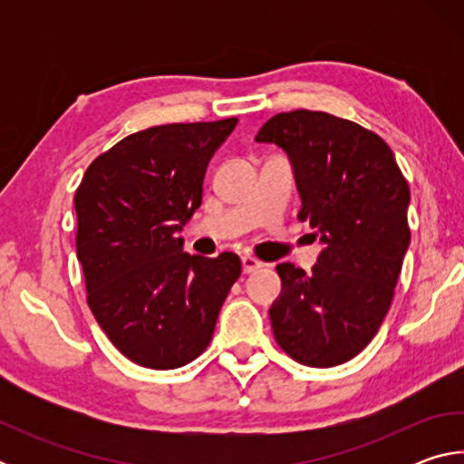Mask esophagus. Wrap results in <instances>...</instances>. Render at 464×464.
Wrapping results in <instances>:
<instances>
[{
  "instance_id": "esophagus-1",
  "label": "esophagus",
  "mask_w": 464,
  "mask_h": 464,
  "mask_svg": "<svg viewBox=\"0 0 464 464\" xmlns=\"http://www.w3.org/2000/svg\"><path fill=\"white\" fill-rule=\"evenodd\" d=\"M241 266H243V272L251 274V272L260 270L264 264H262L260 260H256V257H251V256H243V257H241Z\"/></svg>"
}]
</instances>
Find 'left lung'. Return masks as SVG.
I'll return each mask as SVG.
<instances>
[{"label":"left lung","mask_w":464,"mask_h":464,"mask_svg":"<svg viewBox=\"0 0 464 464\" xmlns=\"http://www.w3.org/2000/svg\"><path fill=\"white\" fill-rule=\"evenodd\" d=\"M257 143L286 153L301 196L298 218L319 235L307 274L276 266L274 337L296 362L327 368L360 354L391 307L410 247V186L384 140L327 112H282L257 130Z\"/></svg>","instance_id":"left-lung-1"}]
</instances>
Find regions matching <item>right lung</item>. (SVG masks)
<instances>
[{"label":"right lung","instance_id":"1","mask_svg":"<svg viewBox=\"0 0 464 464\" xmlns=\"http://www.w3.org/2000/svg\"><path fill=\"white\" fill-rule=\"evenodd\" d=\"M237 119L161 124L124 137L75 192L77 260L88 304L116 348L155 371L184 366L213 337L241 260L184 251L208 161Z\"/></svg>","mask_w":464,"mask_h":464}]
</instances>
